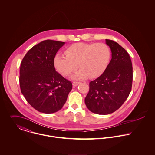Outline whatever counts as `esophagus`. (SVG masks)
<instances>
[{"label":"esophagus","mask_w":155,"mask_h":155,"mask_svg":"<svg viewBox=\"0 0 155 155\" xmlns=\"http://www.w3.org/2000/svg\"><path fill=\"white\" fill-rule=\"evenodd\" d=\"M79 84H80V82H73L72 85H73V87H77Z\"/></svg>","instance_id":"esophagus-1"}]
</instances>
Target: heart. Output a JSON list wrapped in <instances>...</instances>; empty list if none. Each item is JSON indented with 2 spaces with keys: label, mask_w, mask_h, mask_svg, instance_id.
Segmentation results:
<instances>
[{
  "label": "heart",
  "mask_w": 155,
  "mask_h": 155,
  "mask_svg": "<svg viewBox=\"0 0 155 155\" xmlns=\"http://www.w3.org/2000/svg\"><path fill=\"white\" fill-rule=\"evenodd\" d=\"M67 55L57 54L54 64L57 70L64 76L69 75L78 67L81 68L71 78L82 80L101 75L108 66L111 57L109 46L104 43H77L66 50Z\"/></svg>",
  "instance_id": "b5f03b06"
}]
</instances>
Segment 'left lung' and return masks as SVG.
I'll return each mask as SVG.
<instances>
[{
  "mask_svg": "<svg viewBox=\"0 0 155 155\" xmlns=\"http://www.w3.org/2000/svg\"><path fill=\"white\" fill-rule=\"evenodd\" d=\"M106 44L110 48V61L100 77L90 82L85 99L89 110L104 115L120 107L131 92L133 82V66L128 53L113 41L106 39Z\"/></svg>",
  "mask_w": 155,
  "mask_h": 155,
  "instance_id": "left-lung-1",
  "label": "left lung"
}]
</instances>
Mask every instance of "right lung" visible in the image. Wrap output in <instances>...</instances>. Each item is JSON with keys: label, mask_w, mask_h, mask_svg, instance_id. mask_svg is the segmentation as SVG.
Segmentation results:
<instances>
[{"label": "right lung", "mask_w": 155, "mask_h": 155, "mask_svg": "<svg viewBox=\"0 0 155 155\" xmlns=\"http://www.w3.org/2000/svg\"><path fill=\"white\" fill-rule=\"evenodd\" d=\"M65 42L46 40L33 46L22 59L20 85L22 95L36 110L53 113L66 101L72 84L56 71L54 57Z\"/></svg>", "instance_id": "add662e5"}]
</instances>
